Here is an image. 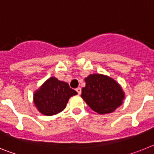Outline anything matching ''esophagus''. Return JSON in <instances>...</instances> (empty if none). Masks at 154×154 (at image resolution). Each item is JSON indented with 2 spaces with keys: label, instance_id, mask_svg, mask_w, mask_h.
Here are the masks:
<instances>
[{
  "label": "esophagus",
  "instance_id": "obj_1",
  "mask_svg": "<svg viewBox=\"0 0 154 154\" xmlns=\"http://www.w3.org/2000/svg\"><path fill=\"white\" fill-rule=\"evenodd\" d=\"M75 90H76V92H78L79 95H80V94H81V92H82V89H81V88H80V87H78V88H77V89H75Z\"/></svg>",
  "mask_w": 154,
  "mask_h": 154
}]
</instances>
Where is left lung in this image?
<instances>
[{
  "label": "left lung",
  "instance_id": "obj_1",
  "mask_svg": "<svg viewBox=\"0 0 154 154\" xmlns=\"http://www.w3.org/2000/svg\"><path fill=\"white\" fill-rule=\"evenodd\" d=\"M82 98L93 111L99 114L113 112L121 106L124 93L120 85L112 79L99 74L89 75L85 79Z\"/></svg>",
  "mask_w": 154,
  "mask_h": 154
}]
</instances>
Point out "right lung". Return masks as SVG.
Masks as SVG:
<instances>
[{
  "label": "right lung",
  "instance_id": "add662e5",
  "mask_svg": "<svg viewBox=\"0 0 154 154\" xmlns=\"http://www.w3.org/2000/svg\"><path fill=\"white\" fill-rule=\"evenodd\" d=\"M77 94L69 84L51 77L34 95V103L43 115L52 116L62 112L69 98Z\"/></svg>",
  "mask_w": 154,
  "mask_h": 154
}]
</instances>
